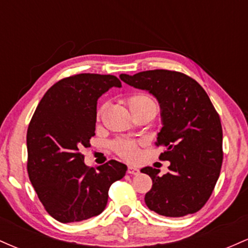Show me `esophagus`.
<instances>
[{
  "instance_id": "esophagus-1",
  "label": "esophagus",
  "mask_w": 248,
  "mask_h": 248,
  "mask_svg": "<svg viewBox=\"0 0 248 248\" xmlns=\"http://www.w3.org/2000/svg\"><path fill=\"white\" fill-rule=\"evenodd\" d=\"M127 172L130 173V175H139V173H140V170H139L138 168L129 166V167H128V169H127Z\"/></svg>"
}]
</instances>
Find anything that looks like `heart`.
Masks as SVG:
<instances>
[{"label": "heart", "instance_id": "b5f03b06", "mask_svg": "<svg viewBox=\"0 0 248 248\" xmlns=\"http://www.w3.org/2000/svg\"><path fill=\"white\" fill-rule=\"evenodd\" d=\"M126 104L129 107L133 115L150 109H154L157 112V104H156L155 100H154L152 96L143 94V93H135V94L127 96ZM104 109V105L99 106L98 109H96V119L98 120L101 118ZM113 150H114L116 155H119L121 158H124L126 161H134L139 156L138 143L135 141L126 140V139H121V140L115 141L113 143Z\"/></svg>", "mask_w": 248, "mask_h": 248}]
</instances>
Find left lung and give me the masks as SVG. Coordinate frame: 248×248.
<instances>
[{
    "mask_svg": "<svg viewBox=\"0 0 248 248\" xmlns=\"http://www.w3.org/2000/svg\"><path fill=\"white\" fill-rule=\"evenodd\" d=\"M121 80L156 96L162 127L156 146L167 148L160 160L169 161V172L160 176L152 167L141 169L153 181L144 202L166 217H184L199 211L217 183L223 164V128L204 88L177 71L150 70Z\"/></svg>",
    "mask_w": 248,
    "mask_h": 248,
    "instance_id": "8db88e82",
    "label": "left lung"
}]
</instances>
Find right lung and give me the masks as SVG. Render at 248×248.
Listing matches in <instances>:
<instances>
[{
  "instance_id": "1",
  "label": "right lung",
  "mask_w": 248,
  "mask_h": 248,
  "mask_svg": "<svg viewBox=\"0 0 248 248\" xmlns=\"http://www.w3.org/2000/svg\"><path fill=\"white\" fill-rule=\"evenodd\" d=\"M115 76L80 73L52 85L39 101L28 127L27 169L43 206L61 223L100 215L110 186L126 175L115 160L96 168L85 166L82 148L95 135L96 101Z\"/></svg>"
}]
</instances>
